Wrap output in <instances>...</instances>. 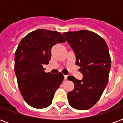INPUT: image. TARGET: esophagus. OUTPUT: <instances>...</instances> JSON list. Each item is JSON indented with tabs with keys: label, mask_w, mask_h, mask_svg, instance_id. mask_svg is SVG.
I'll return each mask as SVG.
<instances>
[{
	"label": "esophagus",
	"mask_w": 123,
	"mask_h": 123,
	"mask_svg": "<svg viewBox=\"0 0 123 123\" xmlns=\"http://www.w3.org/2000/svg\"><path fill=\"white\" fill-rule=\"evenodd\" d=\"M67 77H68V76H67V75H64V80H67Z\"/></svg>",
	"instance_id": "esophagus-1"
}]
</instances>
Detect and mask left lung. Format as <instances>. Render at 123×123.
<instances>
[{
	"label": "left lung",
	"mask_w": 123,
	"mask_h": 123,
	"mask_svg": "<svg viewBox=\"0 0 123 123\" xmlns=\"http://www.w3.org/2000/svg\"><path fill=\"white\" fill-rule=\"evenodd\" d=\"M63 35L76 55V64L82 80L69 76L74 84L68 93L70 105L78 110L92 107L100 99L108 82L111 57L107 43L101 36L88 30L64 32Z\"/></svg>",
	"instance_id": "1"
}]
</instances>
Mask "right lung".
<instances>
[{"label": "right lung", "mask_w": 123, "mask_h": 123, "mask_svg": "<svg viewBox=\"0 0 123 123\" xmlns=\"http://www.w3.org/2000/svg\"><path fill=\"white\" fill-rule=\"evenodd\" d=\"M66 40L61 33L39 29L29 33L21 40L15 53L14 70L24 99L36 109L47 107L64 76L44 71L43 65L51 60V48Z\"/></svg>", "instance_id": "1"}]
</instances>
